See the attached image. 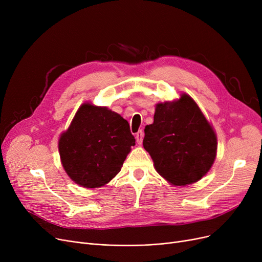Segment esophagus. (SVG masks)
<instances>
[{"mask_svg": "<svg viewBox=\"0 0 262 262\" xmlns=\"http://www.w3.org/2000/svg\"><path fill=\"white\" fill-rule=\"evenodd\" d=\"M142 140H143V132L139 130L136 134V142L138 144H142Z\"/></svg>", "mask_w": 262, "mask_h": 262, "instance_id": "1", "label": "esophagus"}]
</instances>
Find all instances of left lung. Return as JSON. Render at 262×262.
<instances>
[{
  "label": "left lung",
  "mask_w": 262,
  "mask_h": 262,
  "mask_svg": "<svg viewBox=\"0 0 262 262\" xmlns=\"http://www.w3.org/2000/svg\"><path fill=\"white\" fill-rule=\"evenodd\" d=\"M143 146L157 173L173 186L199 182L216 157L217 139L211 123L187 93L157 103L153 124L144 128Z\"/></svg>",
  "instance_id": "8db88e82"
}]
</instances>
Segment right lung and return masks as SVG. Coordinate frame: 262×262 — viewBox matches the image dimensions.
<instances>
[{
	"label": "right lung",
	"mask_w": 262,
	"mask_h": 262,
	"mask_svg": "<svg viewBox=\"0 0 262 262\" xmlns=\"http://www.w3.org/2000/svg\"><path fill=\"white\" fill-rule=\"evenodd\" d=\"M135 145L128 122L105 106L81 104L58 140L63 170L84 188L107 185Z\"/></svg>",
	"instance_id": "add662e5"
}]
</instances>
